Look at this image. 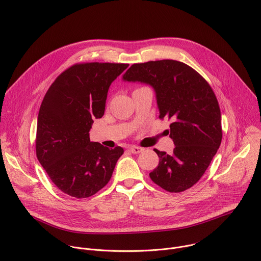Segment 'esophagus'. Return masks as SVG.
<instances>
[{
    "mask_svg": "<svg viewBox=\"0 0 261 261\" xmlns=\"http://www.w3.org/2000/svg\"><path fill=\"white\" fill-rule=\"evenodd\" d=\"M129 150L132 152V153H139L143 150L142 147H139V146H130L129 147Z\"/></svg>",
    "mask_w": 261,
    "mask_h": 261,
    "instance_id": "obj_1",
    "label": "esophagus"
}]
</instances>
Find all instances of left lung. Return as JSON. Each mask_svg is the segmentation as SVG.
Instances as JSON below:
<instances>
[{"instance_id":"1","label":"left lung","mask_w":261,"mask_h":261,"mask_svg":"<svg viewBox=\"0 0 261 261\" xmlns=\"http://www.w3.org/2000/svg\"><path fill=\"white\" fill-rule=\"evenodd\" d=\"M124 81L150 85L156 97L160 119L171 120V154L153 149L160 162L150 179L170 193L196 185L209 167L222 139L221 115L208 82L194 68L177 60L135 63Z\"/></svg>"}]
</instances>
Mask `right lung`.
<instances>
[{"label": "right lung", "instance_id": "add662e5", "mask_svg": "<svg viewBox=\"0 0 261 261\" xmlns=\"http://www.w3.org/2000/svg\"><path fill=\"white\" fill-rule=\"evenodd\" d=\"M127 63H76L48 89L38 115L36 152L52 182L77 199L95 195L110 181L121 146L90 141L93 120L105 115L111 84Z\"/></svg>", "mask_w": 261, "mask_h": 261}]
</instances>
